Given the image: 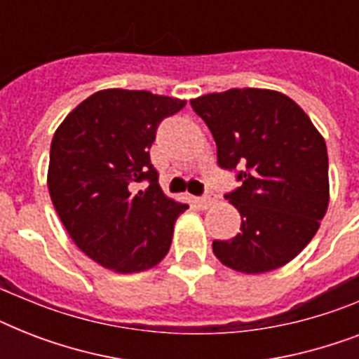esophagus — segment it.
<instances>
[{"mask_svg": "<svg viewBox=\"0 0 359 359\" xmlns=\"http://www.w3.org/2000/svg\"><path fill=\"white\" fill-rule=\"evenodd\" d=\"M214 201H216V196H214L212 191H208V194H205V196L197 199V205L201 208H208Z\"/></svg>", "mask_w": 359, "mask_h": 359, "instance_id": "1", "label": "esophagus"}]
</instances>
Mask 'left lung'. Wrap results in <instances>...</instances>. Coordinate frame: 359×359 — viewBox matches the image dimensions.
<instances>
[{"label":"left lung","mask_w":359,"mask_h":359,"mask_svg":"<svg viewBox=\"0 0 359 359\" xmlns=\"http://www.w3.org/2000/svg\"><path fill=\"white\" fill-rule=\"evenodd\" d=\"M210 128L218 163L240 168L229 194L240 233L214 240L216 259L240 273L285 266L320 227L328 210V151L323 134L298 104L272 89H229L191 98Z\"/></svg>","instance_id":"obj_1"}]
</instances>
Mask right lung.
<instances>
[{
	"label": "right lung",
	"mask_w": 359,
	"mask_h": 359,
	"mask_svg": "<svg viewBox=\"0 0 359 359\" xmlns=\"http://www.w3.org/2000/svg\"><path fill=\"white\" fill-rule=\"evenodd\" d=\"M184 106L151 91L102 89L53 134L46 177L53 208L72 242L111 272L151 270L171 248L188 205L163 194L149 149L160 121Z\"/></svg>",
	"instance_id": "obj_1"
}]
</instances>
